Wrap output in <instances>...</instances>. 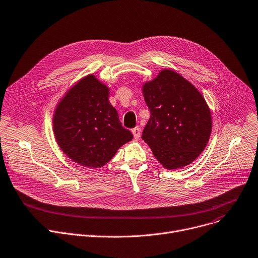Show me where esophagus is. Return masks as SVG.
<instances>
[{"label": "esophagus", "mask_w": 258, "mask_h": 258, "mask_svg": "<svg viewBox=\"0 0 258 258\" xmlns=\"http://www.w3.org/2000/svg\"><path fill=\"white\" fill-rule=\"evenodd\" d=\"M132 133H133V135H134V138H135L136 140H138V139L140 138V135H141V128H140L139 126H136V127H134V128L132 130Z\"/></svg>", "instance_id": "esophagus-1"}]
</instances>
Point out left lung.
<instances>
[{
  "mask_svg": "<svg viewBox=\"0 0 258 258\" xmlns=\"http://www.w3.org/2000/svg\"><path fill=\"white\" fill-rule=\"evenodd\" d=\"M143 95L150 118L142 139L166 169L189 165L204 151L212 131L202 93L178 73L162 70L144 84Z\"/></svg>",
  "mask_w": 258,
  "mask_h": 258,
  "instance_id": "left-lung-1",
  "label": "left lung"
}]
</instances>
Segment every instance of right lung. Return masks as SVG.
Here are the masks:
<instances>
[{"instance_id": "right-lung-1", "label": "right lung", "mask_w": 258, "mask_h": 258, "mask_svg": "<svg viewBox=\"0 0 258 258\" xmlns=\"http://www.w3.org/2000/svg\"><path fill=\"white\" fill-rule=\"evenodd\" d=\"M53 132L68 157L91 169L105 166L133 139L109 102L108 87L93 75L81 79L59 102Z\"/></svg>"}]
</instances>
